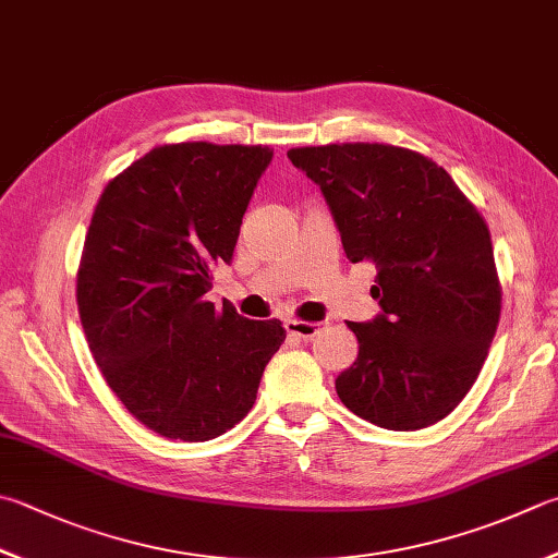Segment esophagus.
I'll list each match as a JSON object with an SVG mask.
<instances>
[{"instance_id": "34e87169", "label": "esophagus", "mask_w": 558, "mask_h": 558, "mask_svg": "<svg viewBox=\"0 0 558 558\" xmlns=\"http://www.w3.org/2000/svg\"><path fill=\"white\" fill-rule=\"evenodd\" d=\"M320 330V323H308V320H289L287 323V332L291 335V338L296 340H311L315 332Z\"/></svg>"}]
</instances>
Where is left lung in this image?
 <instances>
[{
    "label": "left lung",
    "mask_w": 558,
    "mask_h": 558,
    "mask_svg": "<svg viewBox=\"0 0 558 558\" xmlns=\"http://www.w3.org/2000/svg\"><path fill=\"white\" fill-rule=\"evenodd\" d=\"M320 186L350 262H374L381 313L347 323L360 354L340 401L386 429L435 425L474 386L500 320L490 233L429 157L384 143L291 148Z\"/></svg>",
    "instance_id": "8db88e82"
}]
</instances>
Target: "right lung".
Wrapping results in <instances>:
<instances>
[{"label":"right lung","instance_id":"obj_1","mask_svg":"<svg viewBox=\"0 0 558 558\" xmlns=\"http://www.w3.org/2000/svg\"><path fill=\"white\" fill-rule=\"evenodd\" d=\"M267 145H157L104 186L77 308L111 391L153 433L206 442L243 420L287 330L206 301L233 259Z\"/></svg>","mask_w":558,"mask_h":558}]
</instances>
